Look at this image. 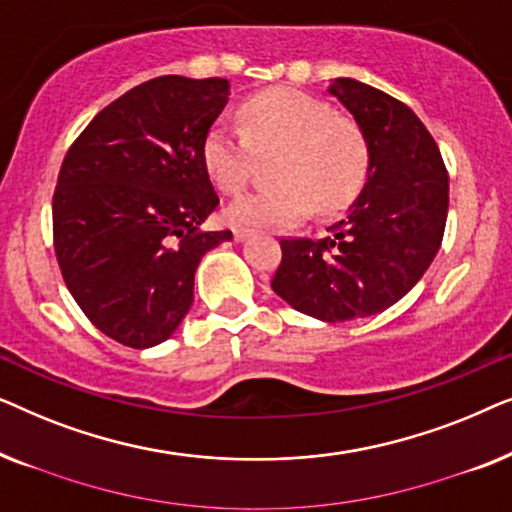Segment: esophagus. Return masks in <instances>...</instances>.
Wrapping results in <instances>:
<instances>
[{
	"instance_id": "1",
	"label": "esophagus",
	"mask_w": 512,
	"mask_h": 512,
	"mask_svg": "<svg viewBox=\"0 0 512 512\" xmlns=\"http://www.w3.org/2000/svg\"><path fill=\"white\" fill-rule=\"evenodd\" d=\"M249 235H251V230H249V228H244V226H235V228H233V237H235V242H244V240H247Z\"/></svg>"
}]
</instances>
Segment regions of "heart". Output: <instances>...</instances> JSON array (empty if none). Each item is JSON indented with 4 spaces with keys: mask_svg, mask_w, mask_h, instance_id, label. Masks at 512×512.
<instances>
[{
    "mask_svg": "<svg viewBox=\"0 0 512 512\" xmlns=\"http://www.w3.org/2000/svg\"><path fill=\"white\" fill-rule=\"evenodd\" d=\"M244 130L216 121L202 139V163L223 193L247 184L256 153H279V184L244 193L226 207L237 226H291L317 207L338 214L359 198L368 177V144L328 104L293 90H272L242 104Z\"/></svg>",
    "mask_w": 512,
    "mask_h": 512,
    "instance_id": "obj_1",
    "label": "heart"
}]
</instances>
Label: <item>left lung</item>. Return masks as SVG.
<instances>
[{"mask_svg":"<svg viewBox=\"0 0 512 512\" xmlns=\"http://www.w3.org/2000/svg\"><path fill=\"white\" fill-rule=\"evenodd\" d=\"M363 132L368 177L324 240H282L272 291L314 319L384 312L415 286L443 242L450 179L415 111L356 79L328 86Z\"/></svg>","mask_w":512,"mask_h":512,"instance_id":"8db88e82","label":"left lung"}]
</instances>
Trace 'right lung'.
<instances>
[{
    "label": "right lung",
    "instance_id": "right-lung-1",
    "mask_svg": "<svg viewBox=\"0 0 512 512\" xmlns=\"http://www.w3.org/2000/svg\"><path fill=\"white\" fill-rule=\"evenodd\" d=\"M226 79L158 76L104 107L62 160L53 242L83 314L111 340L146 349L193 305L200 258L230 230L202 233L219 205L202 139L228 102Z\"/></svg>",
    "mask_w": 512,
    "mask_h": 512
}]
</instances>
